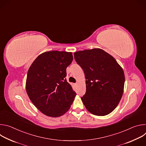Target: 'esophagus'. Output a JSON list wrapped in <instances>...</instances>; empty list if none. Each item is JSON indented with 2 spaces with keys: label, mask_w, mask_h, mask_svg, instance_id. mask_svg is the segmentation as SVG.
<instances>
[{
  "label": "esophagus",
  "mask_w": 146,
  "mask_h": 146,
  "mask_svg": "<svg viewBox=\"0 0 146 146\" xmlns=\"http://www.w3.org/2000/svg\"><path fill=\"white\" fill-rule=\"evenodd\" d=\"M75 85H77V83H76V84H74Z\"/></svg>",
  "instance_id": "1"
}]
</instances>
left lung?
<instances>
[{
	"label": "left lung",
	"mask_w": 146,
	"mask_h": 146,
	"mask_svg": "<svg viewBox=\"0 0 146 146\" xmlns=\"http://www.w3.org/2000/svg\"><path fill=\"white\" fill-rule=\"evenodd\" d=\"M74 55L85 74L86 92L81 99L87 110L98 116L110 114L123 92L122 68L113 56L100 48L78 51Z\"/></svg>",
	"instance_id": "obj_1"
}]
</instances>
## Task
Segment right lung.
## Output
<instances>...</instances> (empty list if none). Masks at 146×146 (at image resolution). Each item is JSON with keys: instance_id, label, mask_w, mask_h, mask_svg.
Wrapping results in <instances>:
<instances>
[{"instance_id": "right-lung-1", "label": "right lung", "mask_w": 146, "mask_h": 146, "mask_svg": "<svg viewBox=\"0 0 146 146\" xmlns=\"http://www.w3.org/2000/svg\"><path fill=\"white\" fill-rule=\"evenodd\" d=\"M73 59L72 52L46 51L36 58L28 70L27 94L36 108L46 115L60 117L72 105L76 94L65 77Z\"/></svg>"}]
</instances>
